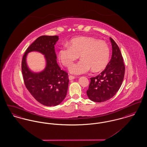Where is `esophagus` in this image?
I'll list each match as a JSON object with an SVG mask.
<instances>
[{
    "label": "esophagus",
    "mask_w": 147,
    "mask_h": 147,
    "mask_svg": "<svg viewBox=\"0 0 147 147\" xmlns=\"http://www.w3.org/2000/svg\"><path fill=\"white\" fill-rule=\"evenodd\" d=\"M75 79V77H74V76H69V79L70 80H73V79Z\"/></svg>",
    "instance_id": "1"
}]
</instances>
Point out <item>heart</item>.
Masks as SVG:
<instances>
[{
  "label": "heart",
  "mask_w": 147,
  "mask_h": 147,
  "mask_svg": "<svg viewBox=\"0 0 147 147\" xmlns=\"http://www.w3.org/2000/svg\"><path fill=\"white\" fill-rule=\"evenodd\" d=\"M79 62L71 65L70 73L76 75L86 73L92 69L98 72L105 69L110 59V49L102 40L89 36L73 38L58 51V59L63 65L69 67L79 57Z\"/></svg>",
  "instance_id": "1"
}]
</instances>
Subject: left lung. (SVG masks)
Segmentation results:
<instances>
[{
    "instance_id": "1",
    "label": "left lung",
    "mask_w": 147,
    "mask_h": 147,
    "mask_svg": "<svg viewBox=\"0 0 147 147\" xmlns=\"http://www.w3.org/2000/svg\"><path fill=\"white\" fill-rule=\"evenodd\" d=\"M110 40L112 45L111 59L105 70L90 78L86 91L88 97L94 102H104L112 98L119 91L125 76V67L120 49L112 38L110 37Z\"/></svg>"
}]
</instances>
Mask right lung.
Returning a JSON list of instances; mask_svg holds the SVG:
<instances>
[{
    "instance_id": "add662e5",
    "label": "right lung",
    "mask_w": 147,
    "mask_h": 147,
    "mask_svg": "<svg viewBox=\"0 0 147 147\" xmlns=\"http://www.w3.org/2000/svg\"><path fill=\"white\" fill-rule=\"evenodd\" d=\"M58 40V36L39 37L26 49L22 61V73L26 88L38 102L47 106L60 104L65 98L68 88V74L61 70L57 63L55 45ZM32 51L44 56L46 64L43 70L34 72L29 68L27 57Z\"/></svg>"
}]
</instances>
